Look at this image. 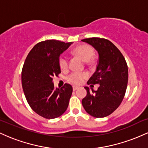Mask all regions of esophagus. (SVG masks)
I'll return each instance as SVG.
<instances>
[{
    "label": "esophagus",
    "instance_id": "34e87169",
    "mask_svg": "<svg viewBox=\"0 0 148 148\" xmlns=\"http://www.w3.org/2000/svg\"><path fill=\"white\" fill-rule=\"evenodd\" d=\"M78 88H79V87H77V86H73V90L75 91L78 89Z\"/></svg>",
    "mask_w": 148,
    "mask_h": 148
}]
</instances>
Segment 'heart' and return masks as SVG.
Here are the masks:
<instances>
[{"instance_id": "heart-1", "label": "heart", "mask_w": 148, "mask_h": 148, "mask_svg": "<svg viewBox=\"0 0 148 148\" xmlns=\"http://www.w3.org/2000/svg\"><path fill=\"white\" fill-rule=\"evenodd\" d=\"M73 53L76 56L80 58L82 60L90 63L95 55L94 49L89 45H81L73 50ZM58 64L62 70H66L68 68V60L64 56H61L58 59ZM88 77L87 72H72L67 76L66 79L70 84L74 85H80Z\"/></svg>"}]
</instances>
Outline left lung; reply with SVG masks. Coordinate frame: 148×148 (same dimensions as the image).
Segmentation results:
<instances>
[{"label":"left lung","mask_w":148,"mask_h":148,"mask_svg":"<svg viewBox=\"0 0 148 148\" xmlns=\"http://www.w3.org/2000/svg\"><path fill=\"white\" fill-rule=\"evenodd\" d=\"M89 44L99 54L95 72L87 84H99L97 90L90 92L85 87L87 95L82 105L88 114L95 118H104L120 106L125 97L128 82V67L120 50L109 40L90 37L81 40Z\"/></svg>","instance_id":"left-lung-1"}]
</instances>
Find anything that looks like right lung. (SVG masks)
Listing matches in <instances>:
<instances>
[{
  "label": "right lung",
  "mask_w": 148,
  "mask_h": 148,
  "mask_svg": "<svg viewBox=\"0 0 148 148\" xmlns=\"http://www.w3.org/2000/svg\"><path fill=\"white\" fill-rule=\"evenodd\" d=\"M55 40L40 42L27 56L21 72L23 92L30 108L40 116L53 119L67 110L72 94V87L65 84L55 88L53 77L61 72L60 55L72 45Z\"/></svg>",
  "instance_id": "1"
}]
</instances>
